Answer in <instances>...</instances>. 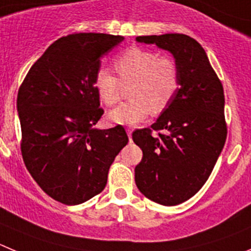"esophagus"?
I'll use <instances>...</instances> for the list:
<instances>
[{
    "mask_svg": "<svg viewBox=\"0 0 251 251\" xmlns=\"http://www.w3.org/2000/svg\"><path fill=\"white\" fill-rule=\"evenodd\" d=\"M127 136H128V140H130V142L132 141V139H131V134H132V130H131V128H127Z\"/></svg>",
    "mask_w": 251,
    "mask_h": 251,
    "instance_id": "esophagus-1",
    "label": "esophagus"
}]
</instances>
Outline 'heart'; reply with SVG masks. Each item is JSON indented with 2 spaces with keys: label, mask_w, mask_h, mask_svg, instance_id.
<instances>
[{
  "label": "heart",
  "mask_w": 251,
  "mask_h": 251,
  "mask_svg": "<svg viewBox=\"0 0 251 251\" xmlns=\"http://www.w3.org/2000/svg\"><path fill=\"white\" fill-rule=\"evenodd\" d=\"M119 78L109 70L99 69L94 86L99 98L107 106L117 103L124 86H130L132 100L121 103L109 112V119L117 125H135L151 114L164 111L171 103L180 85V69L170 56L157 51L131 47L114 62Z\"/></svg>",
  "instance_id": "b5f03b06"
}]
</instances>
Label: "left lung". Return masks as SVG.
Listing matches in <instances>:
<instances>
[{"label":"left lung","mask_w":251,"mask_h":251,"mask_svg":"<svg viewBox=\"0 0 251 251\" xmlns=\"http://www.w3.org/2000/svg\"><path fill=\"white\" fill-rule=\"evenodd\" d=\"M136 41L155 44L173 53L180 69V85L151 128L132 132L142 150L135 182L152 201L179 205L201 189L224 148V89L205 50L190 36H139ZM152 130L159 134L152 135Z\"/></svg>","instance_id":"left-lung-1"}]
</instances>
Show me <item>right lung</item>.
<instances>
[{
	"label": "right lung",
	"mask_w": 251,
	"mask_h": 251,
	"mask_svg": "<svg viewBox=\"0 0 251 251\" xmlns=\"http://www.w3.org/2000/svg\"><path fill=\"white\" fill-rule=\"evenodd\" d=\"M121 41L123 36L92 32L58 38L20 86L25 165L38 186L65 205L100 194L110 166L128 142L121 125L94 128L103 114L95 74L101 57Z\"/></svg>",
	"instance_id": "obj_1"
}]
</instances>
